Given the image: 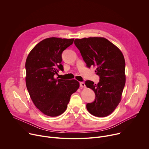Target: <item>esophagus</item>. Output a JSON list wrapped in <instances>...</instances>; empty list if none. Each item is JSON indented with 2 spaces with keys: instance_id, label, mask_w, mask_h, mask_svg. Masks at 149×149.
Wrapping results in <instances>:
<instances>
[{
  "instance_id": "1",
  "label": "esophagus",
  "mask_w": 149,
  "mask_h": 149,
  "mask_svg": "<svg viewBox=\"0 0 149 149\" xmlns=\"http://www.w3.org/2000/svg\"><path fill=\"white\" fill-rule=\"evenodd\" d=\"M79 86H80V87H81V88L86 87V85H85V83L83 82H79Z\"/></svg>"
}]
</instances>
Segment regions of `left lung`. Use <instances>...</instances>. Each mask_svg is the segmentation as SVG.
<instances>
[{"label":"left lung","mask_w":149,"mask_h":149,"mask_svg":"<svg viewBox=\"0 0 149 149\" xmlns=\"http://www.w3.org/2000/svg\"><path fill=\"white\" fill-rule=\"evenodd\" d=\"M74 44L88 68L95 67L99 82L87 80L85 84L95 93L93 102L86 107L92 115L105 117L114 111L121 101L125 83L124 56L120 50L107 39L90 37L77 39Z\"/></svg>","instance_id":"obj_1"}]
</instances>
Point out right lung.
<instances>
[{
    "label": "right lung",
    "instance_id": "obj_1",
    "mask_svg": "<svg viewBox=\"0 0 149 149\" xmlns=\"http://www.w3.org/2000/svg\"><path fill=\"white\" fill-rule=\"evenodd\" d=\"M74 40L45 39L32 49L26 61V85L31 98L38 109L50 117L66 110L71 95L79 86L75 79L54 78L63 70L62 54Z\"/></svg>",
    "mask_w": 149,
    "mask_h": 149
}]
</instances>
